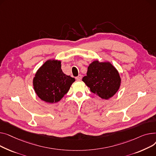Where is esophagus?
<instances>
[{
	"mask_svg": "<svg viewBox=\"0 0 156 156\" xmlns=\"http://www.w3.org/2000/svg\"><path fill=\"white\" fill-rule=\"evenodd\" d=\"M76 79L77 80H81V79H82V76H81L80 74H79L77 77H76Z\"/></svg>",
	"mask_w": 156,
	"mask_h": 156,
	"instance_id": "34e87169",
	"label": "esophagus"
}]
</instances>
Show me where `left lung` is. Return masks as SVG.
Segmentation results:
<instances>
[{"label":"left lung","mask_w":156,"mask_h":156,"mask_svg":"<svg viewBox=\"0 0 156 156\" xmlns=\"http://www.w3.org/2000/svg\"><path fill=\"white\" fill-rule=\"evenodd\" d=\"M82 81L92 93L103 99L112 98L120 89L122 79L118 71L109 62L94 60L89 64Z\"/></svg>","instance_id":"1"}]
</instances>
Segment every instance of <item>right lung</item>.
Returning <instances> with one entry per match:
<instances>
[{
	"label": "right lung",
	"mask_w": 156,
	"mask_h": 156,
	"mask_svg": "<svg viewBox=\"0 0 156 156\" xmlns=\"http://www.w3.org/2000/svg\"><path fill=\"white\" fill-rule=\"evenodd\" d=\"M75 80L62 72L60 60L49 59L36 71L33 86L42 101L53 104L60 101Z\"/></svg>",
	"instance_id": "add662e5"
}]
</instances>
